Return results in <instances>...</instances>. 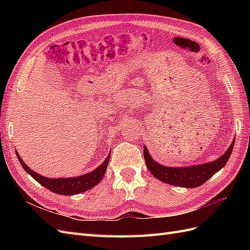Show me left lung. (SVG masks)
I'll list each match as a JSON object with an SVG mask.
<instances>
[{"instance_id": "left-lung-1", "label": "left lung", "mask_w": 250, "mask_h": 250, "mask_svg": "<svg viewBox=\"0 0 250 250\" xmlns=\"http://www.w3.org/2000/svg\"><path fill=\"white\" fill-rule=\"evenodd\" d=\"M233 145L234 139L224 154L213 162L195 166H186V167H167V166L158 164L150 155L146 146H144V157H145L147 168L156 179L168 185L192 188L203 185L214 174L224 167L229 160Z\"/></svg>"}]
</instances>
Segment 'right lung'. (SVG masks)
<instances>
[{
  "label": "right lung",
  "mask_w": 250,
  "mask_h": 250,
  "mask_svg": "<svg viewBox=\"0 0 250 250\" xmlns=\"http://www.w3.org/2000/svg\"><path fill=\"white\" fill-rule=\"evenodd\" d=\"M17 156L19 158V161L21 165V167L25 169V171L31 175L36 181L44 187L47 188L48 190H50L53 193L60 194V195H76L85 192L87 190H90V188L97 186L100 183L101 179L103 178L105 172H106V168L108 166V162L110 158V152L107 155V157L105 158V161L94 171L84 174V175H80L76 177H62V178H50L42 176L41 174L34 172L33 170L30 169L28 166L24 163V161L21 160V157L18 153V151H16Z\"/></svg>",
  "instance_id": "1"
}]
</instances>
